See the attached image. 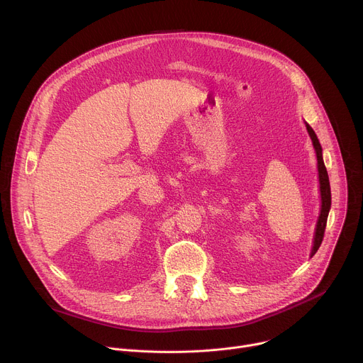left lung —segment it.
I'll list each match as a JSON object with an SVG mask.
<instances>
[{
  "mask_svg": "<svg viewBox=\"0 0 363 363\" xmlns=\"http://www.w3.org/2000/svg\"><path fill=\"white\" fill-rule=\"evenodd\" d=\"M307 132L312 138L313 146L316 149V157H318V169H319V182H320V195H322V208H320V216L318 220V225H316V234H315V241H313V250H312V255L316 254V251L319 250L323 237H325V228H326V223H328V216H329V210H330V203H332V195H330V184H329V175L322 158V146L319 143V139L315 133V130L310 128V125L306 123Z\"/></svg>",
  "mask_w": 363,
  "mask_h": 363,
  "instance_id": "8db88e82",
  "label": "left lung"
}]
</instances>
